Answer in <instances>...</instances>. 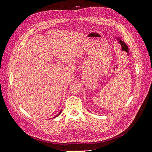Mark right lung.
I'll return each mask as SVG.
<instances>
[{"label":"right lung","instance_id":"add662e5","mask_svg":"<svg viewBox=\"0 0 152 152\" xmlns=\"http://www.w3.org/2000/svg\"><path fill=\"white\" fill-rule=\"evenodd\" d=\"M61 111H62V110H61V111H60V112H59V113H58V114L57 115H56V116H55V117H53V118H56V117H58V116L59 115H60V113H61Z\"/></svg>","mask_w":152,"mask_h":152}]
</instances>
